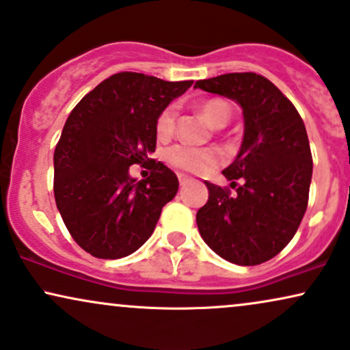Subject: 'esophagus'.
Wrapping results in <instances>:
<instances>
[{
	"mask_svg": "<svg viewBox=\"0 0 350 350\" xmlns=\"http://www.w3.org/2000/svg\"><path fill=\"white\" fill-rule=\"evenodd\" d=\"M189 176L188 175H185V174H178V182H180V185H185V183H188L189 182Z\"/></svg>",
	"mask_w": 350,
	"mask_h": 350,
	"instance_id": "1",
	"label": "esophagus"
}]
</instances>
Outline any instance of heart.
<instances>
[{"instance_id":"1","label":"heart","mask_w":350,"mask_h":350,"mask_svg":"<svg viewBox=\"0 0 350 350\" xmlns=\"http://www.w3.org/2000/svg\"><path fill=\"white\" fill-rule=\"evenodd\" d=\"M201 111L214 128H224L232 118V107L222 98H209L201 103ZM176 124L175 107H165L155 120V136L167 141L174 136ZM165 162L170 167L189 174H208L222 162V155L214 148H193L187 144H175L165 150Z\"/></svg>"}]
</instances>
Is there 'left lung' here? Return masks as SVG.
Here are the masks:
<instances>
[{
  "mask_svg": "<svg viewBox=\"0 0 350 350\" xmlns=\"http://www.w3.org/2000/svg\"><path fill=\"white\" fill-rule=\"evenodd\" d=\"M195 88L234 98L245 116L240 152L222 172L234 191L206 182L209 200L198 211V228L224 260L261 265L287 247L307 211L313 161L304 120L256 72H228Z\"/></svg>",
  "mask_w": 350,
  "mask_h": 350,
  "instance_id": "1",
  "label": "left lung"
}]
</instances>
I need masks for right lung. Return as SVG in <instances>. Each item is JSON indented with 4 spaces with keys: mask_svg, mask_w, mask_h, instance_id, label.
<instances>
[{
    "mask_svg": "<svg viewBox=\"0 0 350 350\" xmlns=\"http://www.w3.org/2000/svg\"><path fill=\"white\" fill-rule=\"evenodd\" d=\"M191 84L116 72L72 109L55 148L53 193L64 226L84 252L116 260L152 235L162 208L178 191L174 172L150 159L155 120ZM135 163L151 170L148 179L129 176Z\"/></svg>",
    "mask_w": 350,
    "mask_h": 350,
    "instance_id": "add662e5",
    "label": "right lung"
}]
</instances>
